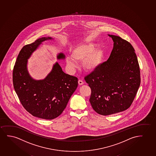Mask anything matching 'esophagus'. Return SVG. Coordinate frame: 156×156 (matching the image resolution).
<instances>
[{"mask_svg": "<svg viewBox=\"0 0 156 156\" xmlns=\"http://www.w3.org/2000/svg\"><path fill=\"white\" fill-rule=\"evenodd\" d=\"M78 83H79V84L80 86H82V85H83L84 83L81 80H79L78 81Z\"/></svg>", "mask_w": 156, "mask_h": 156, "instance_id": "34e87169", "label": "esophagus"}]
</instances>
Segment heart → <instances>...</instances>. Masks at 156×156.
I'll return each instance as SVG.
<instances>
[{"label": "heart", "mask_w": 156, "mask_h": 156, "mask_svg": "<svg viewBox=\"0 0 156 156\" xmlns=\"http://www.w3.org/2000/svg\"><path fill=\"white\" fill-rule=\"evenodd\" d=\"M97 44L92 42L80 44L71 53V57L66 58V63L71 70L74 69L76 62L83 61V67L88 72H93L101 66L104 53L101 48H97Z\"/></svg>", "instance_id": "heart-1"}]
</instances>
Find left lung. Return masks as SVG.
Instances as JSON below:
<instances>
[{"mask_svg":"<svg viewBox=\"0 0 156 156\" xmlns=\"http://www.w3.org/2000/svg\"><path fill=\"white\" fill-rule=\"evenodd\" d=\"M108 36L114 42L110 57L85 77L91 89L89 99L91 106L103 115L129 108L140 83V67L134 48L119 36Z\"/></svg>","mask_w":156,"mask_h":156,"instance_id":"8db88e82","label":"left lung"}]
</instances>
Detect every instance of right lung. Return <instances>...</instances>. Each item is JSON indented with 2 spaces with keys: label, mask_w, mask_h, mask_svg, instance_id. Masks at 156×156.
I'll return each instance as SVG.
<instances>
[{
  "label": "right lung",
  "mask_w": 156,
  "mask_h": 156,
  "mask_svg": "<svg viewBox=\"0 0 156 156\" xmlns=\"http://www.w3.org/2000/svg\"><path fill=\"white\" fill-rule=\"evenodd\" d=\"M52 40L51 37L40 38L23 46L13 71L14 88L22 106L33 116L46 120L62 114L78 86L77 78L64 73L58 62L44 79H34L29 74L28 59L43 42ZM57 58L64 60L65 57L59 53Z\"/></svg>",
  "instance_id": "right-lung-1"
}]
</instances>
